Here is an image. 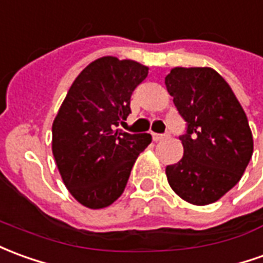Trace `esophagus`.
<instances>
[{"label":"esophagus","instance_id":"1","mask_svg":"<svg viewBox=\"0 0 263 263\" xmlns=\"http://www.w3.org/2000/svg\"><path fill=\"white\" fill-rule=\"evenodd\" d=\"M154 141H162L165 138H168V134H152Z\"/></svg>","mask_w":263,"mask_h":263}]
</instances>
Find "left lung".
Here are the masks:
<instances>
[{"instance_id":"left-lung-1","label":"left lung","mask_w":263,"mask_h":263,"mask_svg":"<svg viewBox=\"0 0 263 263\" xmlns=\"http://www.w3.org/2000/svg\"><path fill=\"white\" fill-rule=\"evenodd\" d=\"M165 85L186 122L183 157L166 166L168 182L189 203H212L239 182L252 158L247 114L212 68H174Z\"/></svg>"}]
</instances>
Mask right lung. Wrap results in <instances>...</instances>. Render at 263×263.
Returning <instances> with one entry per match:
<instances>
[{"instance_id": "obj_1", "label": "right lung", "mask_w": 263, "mask_h": 263, "mask_svg": "<svg viewBox=\"0 0 263 263\" xmlns=\"http://www.w3.org/2000/svg\"><path fill=\"white\" fill-rule=\"evenodd\" d=\"M148 67L102 57L82 69L52 124V154L62 181L84 206H109L122 195L149 134L117 129L131 114V95Z\"/></svg>"}]
</instances>
